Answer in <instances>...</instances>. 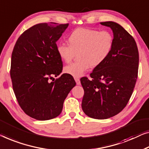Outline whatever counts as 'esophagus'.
Listing matches in <instances>:
<instances>
[{
	"mask_svg": "<svg viewBox=\"0 0 149 149\" xmlns=\"http://www.w3.org/2000/svg\"><path fill=\"white\" fill-rule=\"evenodd\" d=\"M75 81L76 82V84L77 85H80V79H79L78 77H75Z\"/></svg>",
	"mask_w": 149,
	"mask_h": 149,
	"instance_id": "34e87169",
	"label": "esophagus"
}]
</instances>
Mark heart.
Masks as SVG:
<instances>
[{
	"instance_id": "heart-1",
	"label": "heart",
	"mask_w": 149,
	"mask_h": 149,
	"mask_svg": "<svg viewBox=\"0 0 149 149\" xmlns=\"http://www.w3.org/2000/svg\"><path fill=\"white\" fill-rule=\"evenodd\" d=\"M69 45L60 44L57 52L59 58L69 63L78 53V61L65 66L64 72L79 77L90 68L98 67L106 61L112 52L114 37L109 31L78 28L68 36Z\"/></svg>"
}]
</instances>
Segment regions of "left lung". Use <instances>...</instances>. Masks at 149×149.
Segmentation results:
<instances>
[{"label": "left lung", "mask_w": 149, "mask_h": 149, "mask_svg": "<svg viewBox=\"0 0 149 149\" xmlns=\"http://www.w3.org/2000/svg\"><path fill=\"white\" fill-rule=\"evenodd\" d=\"M112 30L114 45L105 62L80 79L84 95L81 108L89 117L107 119L123 110L132 96L138 77L139 55L136 41L115 22H102Z\"/></svg>", "instance_id": "1"}]
</instances>
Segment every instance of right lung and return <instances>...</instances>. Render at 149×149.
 Masks as SVG:
<instances>
[{"label":"right lung","instance_id":"obj_1","mask_svg":"<svg viewBox=\"0 0 149 149\" xmlns=\"http://www.w3.org/2000/svg\"><path fill=\"white\" fill-rule=\"evenodd\" d=\"M68 25L37 24L23 33L13 49L10 71L13 91L24 112L38 120L58 116L64 100L76 84L66 74L55 81L53 78L63 69L56 42Z\"/></svg>","mask_w":149,"mask_h":149}]
</instances>
